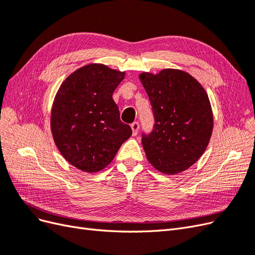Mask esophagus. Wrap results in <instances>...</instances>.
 <instances>
[{
    "label": "esophagus",
    "instance_id": "34e87169",
    "mask_svg": "<svg viewBox=\"0 0 255 255\" xmlns=\"http://www.w3.org/2000/svg\"><path fill=\"white\" fill-rule=\"evenodd\" d=\"M130 128H132V130H133V135H137L138 130H139V123L138 122H133L132 125H130Z\"/></svg>",
    "mask_w": 255,
    "mask_h": 255
}]
</instances>
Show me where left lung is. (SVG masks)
I'll list each match as a JSON object with an SVG mask.
<instances>
[{"instance_id":"obj_1","label":"left lung","mask_w":255,"mask_h":255,"mask_svg":"<svg viewBox=\"0 0 255 255\" xmlns=\"http://www.w3.org/2000/svg\"><path fill=\"white\" fill-rule=\"evenodd\" d=\"M140 82L154 116L153 129L141 134L146 158L158 171L175 174L201 157L213 132V113L204 88L186 72H143Z\"/></svg>"}]
</instances>
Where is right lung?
<instances>
[{
  "instance_id": "add662e5",
  "label": "right lung",
  "mask_w": 255,
  "mask_h": 255,
  "mask_svg": "<svg viewBox=\"0 0 255 255\" xmlns=\"http://www.w3.org/2000/svg\"><path fill=\"white\" fill-rule=\"evenodd\" d=\"M125 75L105 65L90 64L60 85L52 106L51 130L61 155L80 170H102L132 135L113 100Z\"/></svg>"
}]
</instances>
